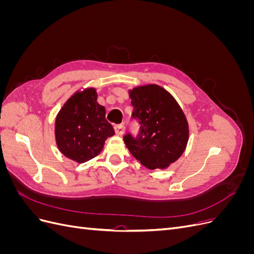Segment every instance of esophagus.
<instances>
[{"label": "esophagus", "instance_id": "34e87169", "mask_svg": "<svg viewBox=\"0 0 254 254\" xmlns=\"http://www.w3.org/2000/svg\"><path fill=\"white\" fill-rule=\"evenodd\" d=\"M114 129H115V133H117L118 135H122V134H124V132H125V126L124 125H117L114 127Z\"/></svg>", "mask_w": 254, "mask_h": 254}]
</instances>
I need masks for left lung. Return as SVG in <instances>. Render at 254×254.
I'll return each mask as SVG.
<instances>
[{"instance_id":"obj_1","label":"left lung","mask_w":254,"mask_h":254,"mask_svg":"<svg viewBox=\"0 0 254 254\" xmlns=\"http://www.w3.org/2000/svg\"><path fill=\"white\" fill-rule=\"evenodd\" d=\"M132 119L141 125L136 136L124 135L131 155L149 170L166 168L178 160L189 141V124L180 106L162 87L142 86L129 91Z\"/></svg>"}]
</instances>
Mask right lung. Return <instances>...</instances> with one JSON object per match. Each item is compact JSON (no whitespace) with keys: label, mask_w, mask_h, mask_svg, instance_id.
I'll list each match as a JSON object with an SVG mask.
<instances>
[{"label":"right lung","mask_w":254,"mask_h":254,"mask_svg":"<svg viewBox=\"0 0 254 254\" xmlns=\"http://www.w3.org/2000/svg\"><path fill=\"white\" fill-rule=\"evenodd\" d=\"M105 114V107L97 103L95 89L76 92L56 118L55 136L59 150L78 163L96 157L107 137L114 134V129Z\"/></svg>","instance_id":"obj_1"}]
</instances>
